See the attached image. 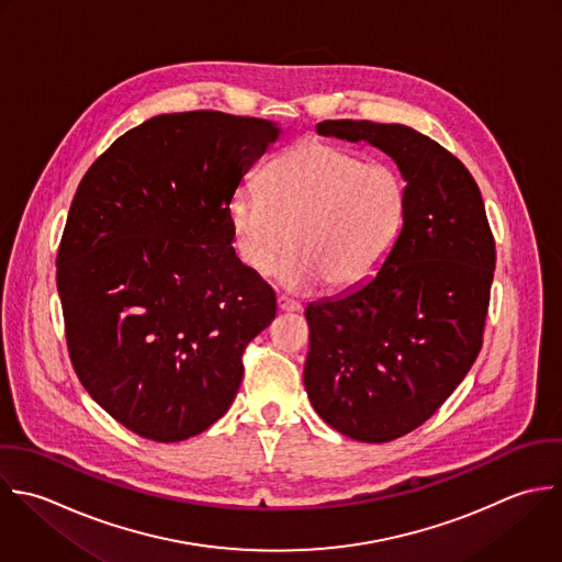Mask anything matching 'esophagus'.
Instances as JSON below:
<instances>
[{"mask_svg": "<svg viewBox=\"0 0 562 562\" xmlns=\"http://www.w3.org/2000/svg\"><path fill=\"white\" fill-rule=\"evenodd\" d=\"M278 311H282V313H300L302 306H300L297 302H293V300L280 295V297H278Z\"/></svg>", "mask_w": 562, "mask_h": 562, "instance_id": "obj_1", "label": "esophagus"}]
</instances>
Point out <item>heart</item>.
I'll use <instances>...</instances> for the list:
<instances>
[{
    "label": "heart",
    "instance_id": "obj_1",
    "mask_svg": "<svg viewBox=\"0 0 562 562\" xmlns=\"http://www.w3.org/2000/svg\"><path fill=\"white\" fill-rule=\"evenodd\" d=\"M407 183L387 161L326 139H302L278 155L262 188H240L227 205L234 249L254 273L278 267L284 289L337 291L368 282L396 247L407 221Z\"/></svg>",
    "mask_w": 562,
    "mask_h": 562
}]
</instances>
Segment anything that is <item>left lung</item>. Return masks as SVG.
<instances>
[{"label":"left lung","instance_id":"8db88e82","mask_svg":"<svg viewBox=\"0 0 562 562\" xmlns=\"http://www.w3.org/2000/svg\"><path fill=\"white\" fill-rule=\"evenodd\" d=\"M319 135L368 142L407 181V221L363 284L306 306L304 387L333 429L392 442L464 381L482 350L495 276V238L467 166L405 124L324 120Z\"/></svg>","mask_w":562,"mask_h":562}]
</instances>
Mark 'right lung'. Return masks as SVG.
<instances>
[{
    "instance_id": "obj_1",
    "label": "right lung",
    "mask_w": 562,
    "mask_h": 562,
    "mask_svg": "<svg viewBox=\"0 0 562 562\" xmlns=\"http://www.w3.org/2000/svg\"><path fill=\"white\" fill-rule=\"evenodd\" d=\"M280 126L221 111L155 115L85 172L56 256L76 376L120 425L181 442L214 425L276 293L232 247L227 205Z\"/></svg>"
}]
</instances>
